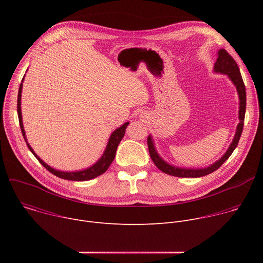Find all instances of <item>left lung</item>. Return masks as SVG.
<instances>
[{
	"mask_svg": "<svg viewBox=\"0 0 263 263\" xmlns=\"http://www.w3.org/2000/svg\"><path fill=\"white\" fill-rule=\"evenodd\" d=\"M213 71L216 73H221V74H227L230 81L233 83V85L236 87V91L238 95L239 99V110H238V119L239 123L236 127V132L235 135L232 139V142L230 143L228 149L226 151L218 160L213 162L212 164L206 166V167H201V168H189V167H180L173 165L168 162H166L157 152L154 139L152 135L147 136V147H148V152L149 156H151L153 162L155 165L162 171L163 173L175 176V177H180V178H199L203 177L206 175H209L216 171L224 161H226L233 151L235 147L237 146V143L239 141L242 128H243V121H245V115H246V104H247V96H246V86L242 81V77L240 74V70L238 68V65L236 64L235 60L229 55V53L223 50L219 49L217 51V59L214 63L213 66Z\"/></svg>",
	"mask_w": 263,
	"mask_h": 263,
	"instance_id": "obj_1",
	"label": "left lung"
}]
</instances>
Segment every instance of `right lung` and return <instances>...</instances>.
<instances>
[{"label": "right lung", "instance_id": "right-lung-1", "mask_svg": "<svg viewBox=\"0 0 263 263\" xmlns=\"http://www.w3.org/2000/svg\"><path fill=\"white\" fill-rule=\"evenodd\" d=\"M25 76L22 80V83L20 85L18 88V95H17V116H18V121H20V126H21V130L24 136V139L29 147L30 151L32 152V154L37 158L39 160L50 173H52L53 175L61 178V179H65V180H70V181H88L91 180L93 178H97L98 176L104 174L109 165L114 161L115 157H116V153H117V148L121 142V140L123 139L125 132H126V128L129 125V122H126L124 125H122L121 127H119L118 129H116L114 132L111 133L109 139H108V143L106 145V148L104 153L102 154V156L100 157V159L93 163L92 165H90L89 167H86L84 170H80V171H71V172H66V171H59L56 170L52 166H50L49 164H47L43 159H41L37 154L34 152V149L31 147V145L29 144L28 140H27V136H26V132L24 129V125H23V117H22V108H21V101H22V90H23V82H24Z\"/></svg>", "mask_w": 263, "mask_h": 263}]
</instances>
